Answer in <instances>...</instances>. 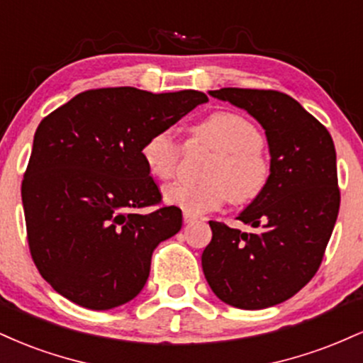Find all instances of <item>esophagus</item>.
I'll use <instances>...</instances> for the list:
<instances>
[{
  "label": "esophagus",
  "mask_w": 363,
  "mask_h": 363,
  "mask_svg": "<svg viewBox=\"0 0 363 363\" xmlns=\"http://www.w3.org/2000/svg\"><path fill=\"white\" fill-rule=\"evenodd\" d=\"M182 218H184L186 223H193L196 220V216L191 215V213H186V211H184V213H182Z\"/></svg>",
  "instance_id": "1"
}]
</instances>
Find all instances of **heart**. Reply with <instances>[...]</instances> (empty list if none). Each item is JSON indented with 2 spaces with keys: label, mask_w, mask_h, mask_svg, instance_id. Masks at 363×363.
<instances>
[{
  "label": "heart",
  "mask_w": 363,
  "mask_h": 363,
  "mask_svg": "<svg viewBox=\"0 0 363 363\" xmlns=\"http://www.w3.org/2000/svg\"><path fill=\"white\" fill-rule=\"evenodd\" d=\"M191 145L215 150L206 182H177L165 189L169 205L194 216L218 210L230 199L247 205L264 193L272 181V162L262 150V136L249 119L230 111L206 116L191 129ZM141 160L153 177L169 181L176 176L182 147L169 129L150 133L140 148Z\"/></svg>",
  "instance_id": "b5f03b06"
}]
</instances>
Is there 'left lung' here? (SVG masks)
Wrapping results in <instances>:
<instances>
[{"instance_id": "1", "label": "left lung", "mask_w": 363, "mask_h": 363, "mask_svg": "<svg viewBox=\"0 0 363 363\" xmlns=\"http://www.w3.org/2000/svg\"><path fill=\"white\" fill-rule=\"evenodd\" d=\"M211 97L245 109L264 128L272 181L237 218L254 232L211 220L201 264L220 301L256 311L289 301L318 273L340 210L331 135L277 90L220 89Z\"/></svg>"}]
</instances>
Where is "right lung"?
Here are the masks:
<instances>
[{
  "instance_id": "right-lung-1",
  "label": "right lung",
  "mask_w": 363,
  "mask_h": 363,
  "mask_svg": "<svg viewBox=\"0 0 363 363\" xmlns=\"http://www.w3.org/2000/svg\"><path fill=\"white\" fill-rule=\"evenodd\" d=\"M206 101L196 90L94 89L40 121L22 201L30 256L57 294L91 311L140 294L153 249L182 227V211L162 205L141 143Z\"/></svg>"
}]
</instances>
